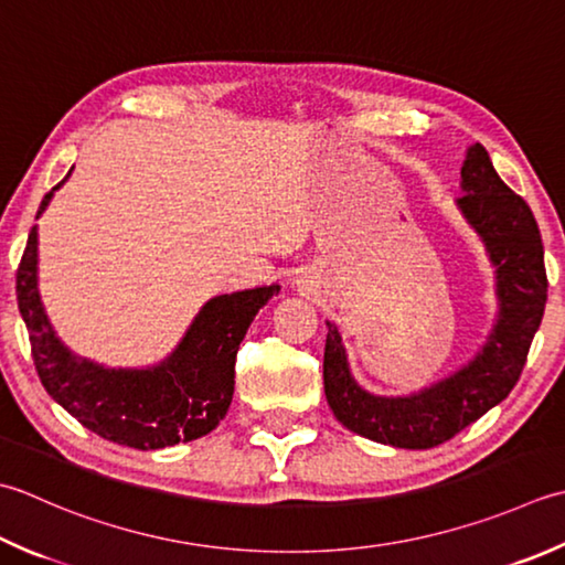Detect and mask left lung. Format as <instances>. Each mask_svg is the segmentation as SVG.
<instances>
[{"label":"left lung","mask_w":565,"mask_h":565,"mask_svg":"<svg viewBox=\"0 0 565 565\" xmlns=\"http://www.w3.org/2000/svg\"><path fill=\"white\" fill-rule=\"evenodd\" d=\"M460 188L456 203L490 254L500 301L497 323L478 355L422 392L377 396L352 377L338 328L326 323V399L342 426L374 444L426 450L478 422L514 390L544 318L548 279L532 207L497 175L482 143L468 149Z\"/></svg>","instance_id":"left-lung-1"}]
</instances>
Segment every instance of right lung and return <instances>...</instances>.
<instances>
[{
    "label": "right lung",
    "instance_id": "add662e5",
    "mask_svg": "<svg viewBox=\"0 0 565 565\" xmlns=\"http://www.w3.org/2000/svg\"><path fill=\"white\" fill-rule=\"evenodd\" d=\"M53 191L41 201L39 215ZM36 271L39 232L31 227L17 269V301L41 384L93 434L139 450L188 444L223 422L235 392L239 342L259 308L281 289L271 284L210 298L183 340L157 367L109 370L73 355L55 335L43 311Z\"/></svg>",
    "mask_w": 565,
    "mask_h": 565
}]
</instances>
